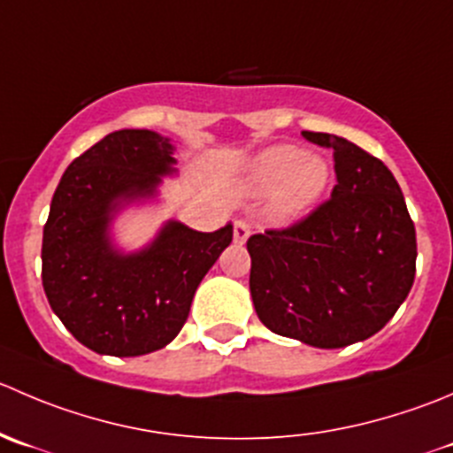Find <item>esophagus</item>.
Returning a JSON list of instances; mask_svg holds the SVG:
<instances>
[{
  "mask_svg": "<svg viewBox=\"0 0 453 453\" xmlns=\"http://www.w3.org/2000/svg\"><path fill=\"white\" fill-rule=\"evenodd\" d=\"M250 223L248 221H234V243L243 245L250 239Z\"/></svg>",
  "mask_w": 453,
  "mask_h": 453,
  "instance_id": "34e87169",
  "label": "esophagus"
}]
</instances>
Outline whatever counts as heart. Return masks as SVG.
Wrapping results in <instances>:
<instances>
[{"label": "heart", "instance_id": "heart-1", "mask_svg": "<svg viewBox=\"0 0 453 453\" xmlns=\"http://www.w3.org/2000/svg\"><path fill=\"white\" fill-rule=\"evenodd\" d=\"M332 170L319 155L303 148L272 146L258 152L248 170L250 190L258 195L272 192L270 212L276 221L289 223L305 217L327 190Z\"/></svg>", "mask_w": 453, "mask_h": 453}]
</instances>
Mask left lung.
Wrapping results in <instances>:
<instances>
[{
    "label": "left lung",
    "instance_id": "8db88e82",
    "mask_svg": "<svg viewBox=\"0 0 453 453\" xmlns=\"http://www.w3.org/2000/svg\"><path fill=\"white\" fill-rule=\"evenodd\" d=\"M303 137L334 150L332 199L292 227L250 236V294L267 329L336 349L374 336L403 305L416 230L383 161L336 134Z\"/></svg>",
    "mask_w": 453,
    "mask_h": 453
}]
</instances>
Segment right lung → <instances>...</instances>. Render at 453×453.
<instances>
[{"instance_id": "add662e5", "label": "right lung", "mask_w": 453, "mask_h": 453, "mask_svg": "<svg viewBox=\"0 0 453 453\" xmlns=\"http://www.w3.org/2000/svg\"><path fill=\"white\" fill-rule=\"evenodd\" d=\"M174 143L152 130H115L68 165L43 226L42 280L52 311L79 343L108 357L157 352L181 332L196 288L232 241V223L196 232L165 221L126 252L112 221L159 196L177 174Z\"/></svg>"}]
</instances>
